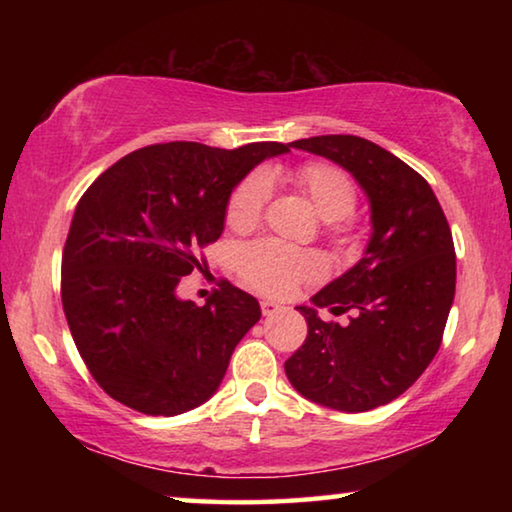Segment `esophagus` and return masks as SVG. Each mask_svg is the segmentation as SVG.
<instances>
[{
    "instance_id": "34e87169",
    "label": "esophagus",
    "mask_w": 512,
    "mask_h": 512,
    "mask_svg": "<svg viewBox=\"0 0 512 512\" xmlns=\"http://www.w3.org/2000/svg\"><path fill=\"white\" fill-rule=\"evenodd\" d=\"M277 311H282V305H277L273 300H262V314L264 316H275Z\"/></svg>"
}]
</instances>
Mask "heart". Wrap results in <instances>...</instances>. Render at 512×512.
Masks as SVG:
<instances>
[{
	"label": "heart",
	"instance_id": "obj_1",
	"mask_svg": "<svg viewBox=\"0 0 512 512\" xmlns=\"http://www.w3.org/2000/svg\"><path fill=\"white\" fill-rule=\"evenodd\" d=\"M296 183L316 207L320 219L341 221L354 210V185L341 169L332 164L311 162L296 173ZM273 180L268 171L255 169L235 187L225 219L235 230L255 228L262 219L264 207L271 198ZM237 268L250 287L271 293V296H289L300 284L314 282L323 275L320 259L305 250L280 244L275 239L255 241L237 250Z\"/></svg>",
	"mask_w": 512,
	"mask_h": 512
}]
</instances>
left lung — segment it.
<instances>
[{"instance_id":"8db88e82","label":"left lung","mask_w":512,"mask_h":512,"mask_svg":"<svg viewBox=\"0 0 512 512\" xmlns=\"http://www.w3.org/2000/svg\"><path fill=\"white\" fill-rule=\"evenodd\" d=\"M323 155L357 180L370 205L363 257L298 311L307 339L284 363L296 391L320 406L361 413L393 402L418 379L443 341L456 291L452 230L418 171L357 135L291 142ZM351 311L345 326L317 309Z\"/></svg>"}]
</instances>
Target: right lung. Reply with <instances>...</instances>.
I'll return each instance as SVG.
<instances>
[{
	"mask_svg": "<svg viewBox=\"0 0 512 512\" xmlns=\"http://www.w3.org/2000/svg\"><path fill=\"white\" fill-rule=\"evenodd\" d=\"M289 144L225 151L144 146L112 164L74 210L60 296L76 348L112 400L146 415L192 411L219 391L262 309L223 282L203 307L178 296L194 248L221 237L235 187Z\"/></svg>",
	"mask_w": 512,
	"mask_h": 512,
	"instance_id": "obj_1",
	"label": "right lung"
}]
</instances>
